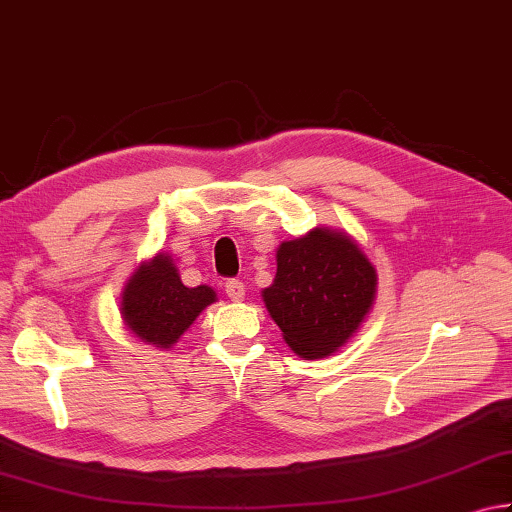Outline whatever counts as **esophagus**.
<instances>
[{
  "label": "esophagus",
  "instance_id": "34e87169",
  "mask_svg": "<svg viewBox=\"0 0 512 512\" xmlns=\"http://www.w3.org/2000/svg\"><path fill=\"white\" fill-rule=\"evenodd\" d=\"M226 293H228L230 300H235V302L244 300V295H246L244 282H239V280H228V282H226Z\"/></svg>",
  "mask_w": 512,
  "mask_h": 512
}]
</instances>
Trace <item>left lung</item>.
I'll use <instances>...</instances> for the list:
<instances>
[{
	"mask_svg": "<svg viewBox=\"0 0 512 512\" xmlns=\"http://www.w3.org/2000/svg\"><path fill=\"white\" fill-rule=\"evenodd\" d=\"M376 284L374 264L347 232L313 228L282 241L262 297L286 345L313 360L347 345L374 306Z\"/></svg>",
	"mask_w": 512,
	"mask_h": 512,
	"instance_id": "obj_1",
	"label": "left lung"
}]
</instances>
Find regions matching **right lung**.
Instances as JSON below:
<instances>
[{
	"label": "right lung",
	"mask_w": 512,
	"mask_h": 512,
	"mask_svg": "<svg viewBox=\"0 0 512 512\" xmlns=\"http://www.w3.org/2000/svg\"><path fill=\"white\" fill-rule=\"evenodd\" d=\"M215 300L217 293L206 284L185 286L172 257L159 253L127 280L120 293V315L136 338L170 349Z\"/></svg>",
	"instance_id": "right-lung-1"
}]
</instances>
